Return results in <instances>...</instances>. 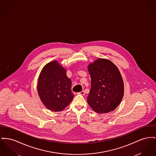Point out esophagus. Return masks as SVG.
<instances>
[{"instance_id":"esophagus-1","label":"esophagus","mask_w":156,"mask_h":156,"mask_svg":"<svg viewBox=\"0 0 156 156\" xmlns=\"http://www.w3.org/2000/svg\"><path fill=\"white\" fill-rule=\"evenodd\" d=\"M76 94L77 95H83L85 94V91H82L80 92H78Z\"/></svg>"}]
</instances>
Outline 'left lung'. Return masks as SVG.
<instances>
[{
    "mask_svg": "<svg viewBox=\"0 0 156 156\" xmlns=\"http://www.w3.org/2000/svg\"><path fill=\"white\" fill-rule=\"evenodd\" d=\"M88 70L91 80L88 105L99 114L114 111L119 105L124 92L119 68L110 60L99 58L88 65Z\"/></svg>",
    "mask_w": 156,
    "mask_h": 156,
    "instance_id": "left-lung-1",
    "label": "left lung"
}]
</instances>
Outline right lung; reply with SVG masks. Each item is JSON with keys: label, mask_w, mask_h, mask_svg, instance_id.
<instances>
[{"label": "right lung", "mask_w": 156, "mask_h": 156, "mask_svg": "<svg viewBox=\"0 0 156 156\" xmlns=\"http://www.w3.org/2000/svg\"><path fill=\"white\" fill-rule=\"evenodd\" d=\"M71 85L65 68L57 61H53L42 68L38 78L37 91L46 108L61 111L73 100Z\"/></svg>", "instance_id": "1"}]
</instances>
